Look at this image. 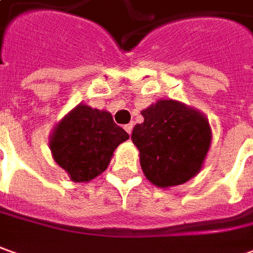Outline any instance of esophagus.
<instances>
[{
  "instance_id": "34e87169",
  "label": "esophagus",
  "mask_w": 253,
  "mask_h": 253,
  "mask_svg": "<svg viewBox=\"0 0 253 253\" xmlns=\"http://www.w3.org/2000/svg\"><path fill=\"white\" fill-rule=\"evenodd\" d=\"M125 130H126L128 134H131V131H133V123H128V125H126V126H125Z\"/></svg>"
}]
</instances>
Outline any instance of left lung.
<instances>
[{
	"label": "left lung",
	"instance_id": "left-lung-1",
	"mask_svg": "<svg viewBox=\"0 0 253 253\" xmlns=\"http://www.w3.org/2000/svg\"><path fill=\"white\" fill-rule=\"evenodd\" d=\"M141 115L144 122L134 126L131 140L149 181L168 188L197 176L212 141L205 116L173 99H159Z\"/></svg>",
	"mask_w": 253,
	"mask_h": 253
}]
</instances>
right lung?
<instances>
[{"label":"right lung","mask_w":253,"mask_h":253,"mask_svg":"<svg viewBox=\"0 0 253 253\" xmlns=\"http://www.w3.org/2000/svg\"><path fill=\"white\" fill-rule=\"evenodd\" d=\"M127 138L111 113L80 104L56 125L49 148L72 181L87 183L106 170L115 149Z\"/></svg>","instance_id":"1"}]
</instances>
